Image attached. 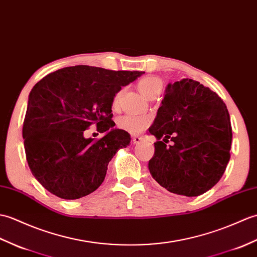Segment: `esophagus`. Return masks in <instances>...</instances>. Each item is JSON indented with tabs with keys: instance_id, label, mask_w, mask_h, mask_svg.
Masks as SVG:
<instances>
[{
	"instance_id": "esophagus-1",
	"label": "esophagus",
	"mask_w": 257,
	"mask_h": 257,
	"mask_svg": "<svg viewBox=\"0 0 257 257\" xmlns=\"http://www.w3.org/2000/svg\"><path fill=\"white\" fill-rule=\"evenodd\" d=\"M142 141H143V138H141V136L136 135V136H134V138H133V143L134 144H140Z\"/></svg>"
}]
</instances>
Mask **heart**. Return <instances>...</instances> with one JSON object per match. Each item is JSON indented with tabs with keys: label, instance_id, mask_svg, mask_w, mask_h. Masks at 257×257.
<instances>
[{
	"label": "heart",
	"instance_id": "obj_1",
	"mask_svg": "<svg viewBox=\"0 0 257 257\" xmlns=\"http://www.w3.org/2000/svg\"><path fill=\"white\" fill-rule=\"evenodd\" d=\"M139 90L141 93L147 99H150L153 94L159 92L162 89V82L159 79L155 77H144L138 82ZM122 95V91L116 93L114 98V103H117L119 98ZM150 118L146 116H138V115H125L119 118L118 126L122 130L126 131L131 134H140L150 125Z\"/></svg>",
	"mask_w": 257,
	"mask_h": 257
}]
</instances>
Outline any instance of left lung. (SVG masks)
Here are the masks:
<instances>
[{
	"label": "left lung",
	"instance_id": "left-lung-1",
	"mask_svg": "<svg viewBox=\"0 0 257 257\" xmlns=\"http://www.w3.org/2000/svg\"><path fill=\"white\" fill-rule=\"evenodd\" d=\"M148 131L157 139L148 169L169 192L200 196L224 174L232 143L230 114L220 96L200 82L168 83Z\"/></svg>",
	"mask_w": 257,
	"mask_h": 257
}]
</instances>
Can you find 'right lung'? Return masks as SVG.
<instances>
[{"label":"right lung","mask_w":257,"mask_h":257,"mask_svg":"<svg viewBox=\"0 0 257 257\" xmlns=\"http://www.w3.org/2000/svg\"><path fill=\"white\" fill-rule=\"evenodd\" d=\"M143 73L80 65L51 72L34 85L23 139L28 166L45 189L67 200L98 189L113 156L131 142L111 119L114 96ZM92 123L105 134L98 141L84 136Z\"/></svg>","instance_id":"right-lung-1"}]
</instances>
